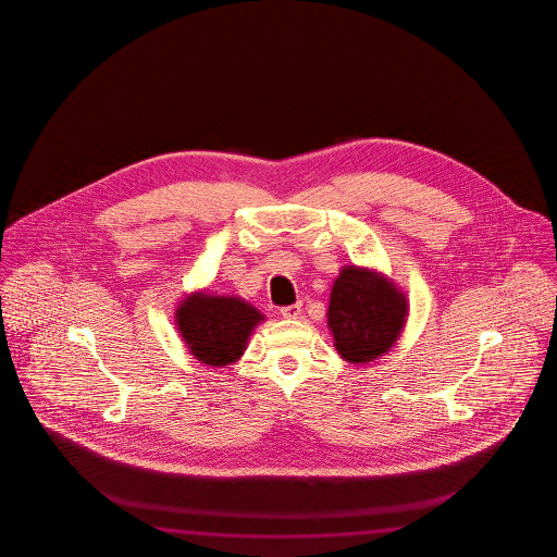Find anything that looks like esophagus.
Wrapping results in <instances>:
<instances>
[{"label": "esophagus", "instance_id": "esophagus-1", "mask_svg": "<svg viewBox=\"0 0 557 557\" xmlns=\"http://www.w3.org/2000/svg\"><path fill=\"white\" fill-rule=\"evenodd\" d=\"M281 313H283V318H286V320H296V318H300V313H302V306H300V304L284 306Z\"/></svg>", "mask_w": 557, "mask_h": 557}]
</instances>
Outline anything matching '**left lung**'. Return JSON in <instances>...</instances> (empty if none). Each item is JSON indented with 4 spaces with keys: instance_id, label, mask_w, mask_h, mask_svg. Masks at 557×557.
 Masks as SVG:
<instances>
[{
    "instance_id": "1",
    "label": "left lung",
    "mask_w": 557,
    "mask_h": 557,
    "mask_svg": "<svg viewBox=\"0 0 557 557\" xmlns=\"http://www.w3.org/2000/svg\"><path fill=\"white\" fill-rule=\"evenodd\" d=\"M407 298L384 274L343 267L331 288L327 325L350 364H367L394 347L406 325Z\"/></svg>"
}]
</instances>
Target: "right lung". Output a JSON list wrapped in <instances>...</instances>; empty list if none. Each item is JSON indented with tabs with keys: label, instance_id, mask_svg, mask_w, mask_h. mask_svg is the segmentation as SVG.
I'll list each match as a JSON object with an SVG mask.
<instances>
[{
	"label": "right lung",
	"instance_id": "add662e5",
	"mask_svg": "<svg viewBox=\"0 0 557 557\" xmlns=\"http://www.w3.org/2000/svg\"><path fill=\"white\" fill-rule=\"evenodd\" d=\"M261 321L263 313L237 296L195 293L175 310V323L187 349L210 367L236 362Z\"/></svg>",
	"mask_w": 557,
	"mask_h": 557
}]
</instances>
